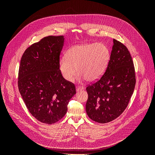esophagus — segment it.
Instances as JSON below:
<instances>
[{
    "mask_svg": "<svg viewBox=\"0 0 155 155\" xmlns=\"http://www.w3.org/2000/svg\"><path fill=\"white\" fill-rule=\"evenodd\" d=\"M84 89V87L83 86H77L76 87V91H80Z\"/></svg>",
    "mask_w": 155,
    "mask_h": 155,
    "instance_id": "obj_1",
    "label": "esophagus"
}]
</instances>
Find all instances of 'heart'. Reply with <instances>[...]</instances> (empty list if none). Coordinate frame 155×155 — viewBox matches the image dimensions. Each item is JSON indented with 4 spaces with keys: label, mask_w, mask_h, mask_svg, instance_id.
<instances>
[{
    "label": "heart",
    "mask_w": 155,
    "mask_h": 155,
    "mask_svg": "<svg viewBox=\"0 0 155 155\" xmlns=\"http://www.w3.org/2000/svg\"><path fill=\"white\" fill-rule=\"evenodd\" d=\"M110 59V51L104 43H87L74 46L62 56L59 68L65 80L70 81L77 71L78 78L94 81L106 71Z\"/></svg>",
    "instance_id": "obj_1"
}]
</instances>
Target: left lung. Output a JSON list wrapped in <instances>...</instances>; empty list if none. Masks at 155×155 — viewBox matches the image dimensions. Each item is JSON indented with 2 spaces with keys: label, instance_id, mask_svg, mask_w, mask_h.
I'll list each match as a JSON object with an SVG mask.
<instances>
[{
  "label": "left lung",
  "instance_id": "8db88e82",
  "mask_svg": "<svg viewBox=\"0 0 155 155\" xmlns=\"http://www.w3.org/2000/svg\"><path fill=\"white\" fill-rule=\"evenodd\" d=\"M113 43L105 72L86 88L87 114L101 124L110 122L123 113L136 84L134 63L127 48L116 39Z\"/></svg>",
  "mask_w": 155,
  "mask_h": 155
}]
</instances>
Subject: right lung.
<instances>
[{
	"instance_id": "obj_1",
	"label": "right lung",
	"mask_w": 155,
	"mask_h": 155,
	"mask_svg": "<svg viewBox=\"0 0 155 155\" xmlns=\"http://www.w3.org/2000/svg\"><path fill=\"white\" fill-rule=\"evenodd\" d=\"M64 40L63 35L45 37L30 46L21 59L18 90L31 115L44 124L61 119L76 93L74 84L65 80L59 68Z\"/></svg>"
}]
</instances>
